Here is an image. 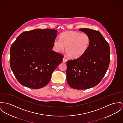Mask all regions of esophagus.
<instances>
[{
	"mask_svg": "<svg viewBox=\"0 0 123 123\" xmlns=\"http://www.w3.org/2000/svg\"><path fill=\"white\" fill-rule=\"evenodd\" d=\"M67 59H66L65 58H63V61H62V62H67Z\"/></svg>",
	"mask_w": 123,
	"mask_h": 123,
	"instance_id": "1",
	"label": "esophagus"
}]
</instances>
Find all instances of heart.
I'll list each match as a JSON object with an SVG mask.
<instances>
[{
    "label": "heart",
    "instance_id": "1",
    "mask_svg": "<svg viewBox=\"0 0 123 123\" xmlns=\"http://www.w3.org/2000/svg\"><path fill=\"white\" fill-rule=\"evenodd\" d=\"M90 43V37L88 34L70 31L62 33L60 40L55 39L54 47L57 52L63 51L65 47L67 55L71 59H77L86 52Z\"/></svg>",
    "mask_w": 123,
    "mask_h": 123
}]
</instances>
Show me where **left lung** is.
<instances>
[{
    "label": "left lung",
    "instance_id": "obj_1",
    "mask_svg": "<svg viewBox=\"0 0 123 123\" xmlns=\"http://www.w3.org/2000/svg\"><path fill=\"white\" fill-rule=\"evenodd\" d=\"M79 30L89 35L90 45L81 57L67 61V81L73 89L85 90L97 85L104 78L110 62V49L98 31Z\"/></svg>",
    "mask_w": 123,
    "mask_h": 123
}]
</instances>
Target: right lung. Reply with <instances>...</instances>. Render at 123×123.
Returning a JSON list of instances; mask_svg holds the SVG:
<instances>
[{"instance_id": "obj_1", "label": "right lung", "mask_w": 123, "mask_h": 123, "mask_svg": "<svg viewBox=\"0 0 123 123\" xmlns=\"http://www.w3.org/2000/svg\"><path fill=\"white\" fill-rule=\"evenodd\" d=\"M57 31L36 29L21 33L11 46L10 65L17 80L33 89L45 87L62 61L63 55L52 49Z\"/></svg>"}]
</instances>
